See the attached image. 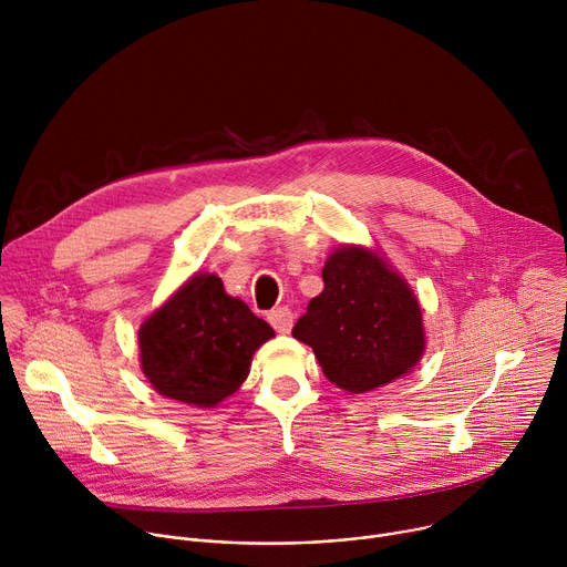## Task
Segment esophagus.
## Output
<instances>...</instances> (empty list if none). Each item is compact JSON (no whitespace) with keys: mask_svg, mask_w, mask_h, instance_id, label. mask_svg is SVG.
I'll list each match as a JSON object with an SVG mask.
<instances>
[{"mask_svg":"<svg viewBox=\"0 0 567 567\" xmlns=\"http://www.w3.org/2000/svg\"><path fill=\"white\" fill-rule=\"evenodd\" d=\"M267 318H269L271 328H274L276 332L289 334V330H291V326H293V313H291L289 307H276V309L269 311Z\"/></svg>","mask_w":567,"mask_h":567,"instance_id":"esophagus-1","label":"esophagus"}]
</instances>
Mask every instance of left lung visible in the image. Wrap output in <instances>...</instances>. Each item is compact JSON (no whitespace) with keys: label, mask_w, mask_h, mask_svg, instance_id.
<instances>
[{"label":"left lung","mask_w":567,"mask_h":567,"mask_svg":"<svg viewBox=\"0 0 567 567\" xmlns=\"http://www.w3.org/2000/svg\"><path fill=\"white\" fill-rule=\"evenodd\" d=\"M322 282L291 334L313 350L334 385L361 394L417 365L426 348L420 302L377 251L337 249Z\"/></svg>","instance_id":"1"}]
</instances>
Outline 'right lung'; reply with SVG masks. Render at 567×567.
Listing matches in <instances>:
<instances>
[{"label":"right lung","mask_w":567,"mask_h":567,"mask_svg":"<svg viewBox=\"0 0 567 567\" xmlns=\"http://www.w3.org/2000/svg\"><path fill=\"white\" fill-rule=\"evenodd\" d=\"M274 334L215 274H195L138 330L141 370L152 388L188 406L215 409L251 370Z\"/></svg>","instance_id":"obj_1"}]
</instances>
